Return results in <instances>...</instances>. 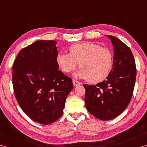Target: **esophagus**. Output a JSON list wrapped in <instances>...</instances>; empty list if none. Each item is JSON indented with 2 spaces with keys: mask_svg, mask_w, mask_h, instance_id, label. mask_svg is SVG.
Masks as SVG:
<instances>
[{
  "mask_svg": "<svg viewBox=\"0 0 147 147\" xmlns=\"http://www.w3.org/2000/svg\"><path fill=\"white\" fill-rule=\"evenodd\" d=\"M73 84L75 87L76 86H80V84H81V83H80V82L77 81V80H73Z\"/></svg>",
  "mask_w": 147,
  "mask_h": 147,
  "instance_id": "obj_1",
  "label": "esophagus"
}]
</instances>
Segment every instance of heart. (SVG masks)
I'll list each match as a JSON object with an SVG mask.
<instances>
[{
  "label": "heart",
  "mask_w": 147,
  "mask_h": 147,
  "mask_svg": "<svg viewBox=\"0 0 147 147\" xmlns=\"http://www.w3.org/2000/svg\"><path fill=\"white\" fill-rule=\"evenodd\" d=\"M69 54L59 53L56 63L63 71L69 73L79 63L75 76L88 79L89 82L103 81L109 76L113 65L111 51L92 42L76 44L70 46Z\"/></svg>",
  "instance_id": "b5f03b06"
}]
</instances>
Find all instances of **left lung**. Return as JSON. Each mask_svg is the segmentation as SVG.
<instances>
[{"label":"left lung","mask_w":147,"mask_h":147,"mask_svg":"<svg viewBox=\"0 0 147 147\" xmlns=\"http://www.w3.org/2000/svg\"><path fill=\"white\" fill-rule=\"evenodd\" d=\"M106 36L111 40L114 51L112 70L105 80L96 86L84 84L87 110L102 121L114 119L126 109L136 76L135 61L129 47L114 36Z\"/></svg>","instance_id":"8db88e82"}]
</instances>
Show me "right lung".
Here are the masks:
<instances>
[{
    "label": "right lung",
    "instance_id": "obj_1",
    "mask_svg": "<svg viewBox=\"0 0 147 147\" xmlns=\"http://www.w3.org/2000/svg\"><path fill=\"white\" fill-rule=\"evenodd\" d=\"M55 40H37L22 49L13 66L15 97L33 121L47 125L63 114L73 89L71 78L59 70Z\"/></svg>",
    "mask_w": 147,
    "mask_h": 147
}]
</instances>
